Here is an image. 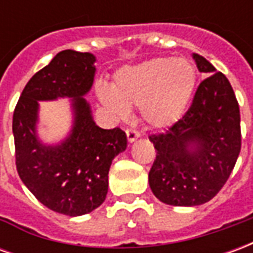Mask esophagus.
Here are the masks:
<instances>
[{"label": "esophagus", "instance_id": "esophagus-1", "mask_svg": "<svg viewBox=\"0 0 253 253\" xmlns=\"http://www.w3.org/2000/svg\"><path fill=\"white\" fill-rule=\"evenodd\" d=\"M126 135L127 139H128V142H134V141L139 137V132H138L137 130H134V128H127Z\"/></svg>", "mask_w": 253, "mask_h": 253}]
</instances>
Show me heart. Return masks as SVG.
I'll use <instances>...</instances> for the list:
<instances>
[{"mask_svg":"<svg viewBox=\"0 0 253 253\" xmlns=\"http://www.w3.org/2000/svg\"><path fill=\"white\" fill-rule=\"evenodd\" d=\"M196 83L195 66L186 58H153L116 73L114 88L97 86L100 101L116 115L139 107L141 116L156 128L172 126L186 112Z\"/></svg>","mask_w":253,"mask_h":253,"instance_id":"1","label":"heart"}]
</instances>
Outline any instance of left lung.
<instances>
[{
    "label": "left lung",
    "instance_id": "left-lung-1",
    "mask_svg": "<svg viewBox=\"0 0 253 253\" xmlns=\"http://www.w3.org/2000/svg\"><path fill=\"white\" fill-rule=\"evenodd\" d=\"M209 74L190 108L165 132L152 134L156 160L149 186L172 206H198L217 195L233 170L241 149L240 108L233 88L206 58L192 54Z\"/></svg>",
    "mask_w": 253,
    "mask_h": 253
}]
</instances>
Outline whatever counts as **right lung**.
Instances as JSON below:
<instances>
[{
    "instance_id": "right-lung-1",
    "label": "right lung",
    "mask_w": 253,
    "mask_h": 253,
    "mask_svg": "<svg viewBox=\"0 0 253 253\" xmlns=\"http://www.w3.org/2000/svg\"><path fill=\"white\" fill-rule=\"evenodd\" d=\"M94 61L90 52H58L27 83L13 112L20 179L41 203L70 217L88 214L104 202L112 160L127 148L126 132L97 126L84 99L93 85ZM58 97L72 99L75 122L69 137L50 147L36 135L39 101Z\"/></svg>"
}]
</instances>
